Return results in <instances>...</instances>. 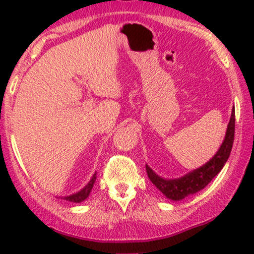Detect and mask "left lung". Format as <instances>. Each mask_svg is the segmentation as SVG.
Returning a JSON list of instances; mask_svg holds the SVG:
<instances>
[{
    "instance_id": "obj_1",
    "label": "left lung",
    "mask_w": 254,
    "mask_h": 254,
    "mask_svg": "<svg viewBox=\"0 0 254 254\" xmlns=\"http://www.w3.org/2000/svg\"><path fill=\"white\" fill-rule=\"evenodd\" d=\"M235 132V110L233 107L230 121L227 127L226 137H224L220 149L215 154L210 161L206 162L202 167L185 174L178 179H164L159 177L148 165H145L148 178L150 182L159 189L166 197L172 200H182L189 194H193L196 192L203 190L215 177L220 173L227 162L232 151L233 142H234Z\"/></svg>"
}]
</instances>
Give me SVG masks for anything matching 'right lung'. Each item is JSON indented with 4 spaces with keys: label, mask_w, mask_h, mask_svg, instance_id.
<instances>
[{
    "label": "right lung",
    "mask_w": 254,
    "mask_h": 254,
    "mask_svg": "<svg viewBox=\"0 0 254 254\" xmlns=\"http://www.w3.org/2000/svg\"><path fill=\"white\" fill-rule=\"evenodd\" d=\"M95 179H97V174L94 173V176L92 177L90 182L87 184L86 186H84L82 190L76 192V193H74V194H70V196L64 197V199L69 200V202H72V203H81V202H83V200L87 199V197L89 196L90 191H92V189H93V185H94V183H95Z\"/></svg>",
    "instance_id": "add662e5"
}]
</instances>
